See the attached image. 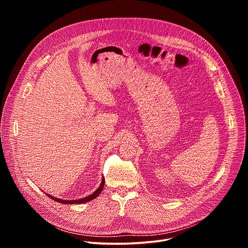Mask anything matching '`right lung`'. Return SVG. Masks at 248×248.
Here are the masks:
<instances>
[{"label":"right lung","mask_w":248,"mask_h":248,"mask_svg":"<svg viewBox=\"0 0 248 248\" xmlns=\"http://www.w3.org/2000/svg\"><path fill=\"white\" fill-rule=\"evenodd\" d=\"M104 185H105V179H104V176H103L101 185H100V186L98 187L97 190H95L91 195H89V196H87V197H84V198H81V199H78V200H62V199L55 198V197H53V196H51V195H49V194H47V195H48L50 198H52L53 200H55V201H57V202H60V203H62V204H79V203H85V202H88V201H90V200L95 199V198L101 193V191H102V189H103V187H104Z\"/></svg>","instance_id":"1"}]
</instances>
